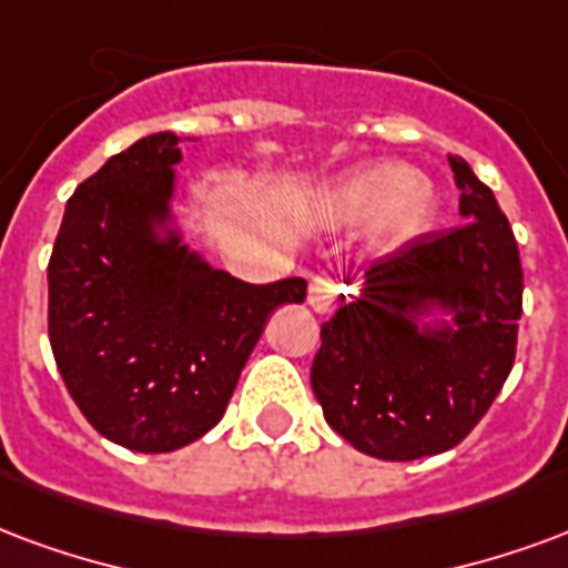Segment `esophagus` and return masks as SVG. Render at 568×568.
Listing matches in <instances>:
<instances>
[{"label": "esophagus", "instance_id": "34e87169", "mask_svg": "<svg viewBox=\"0 0 568 568\" xmlns=\"http://www.w3.org/2000/svg\"><path fill=\"white\" fill-rule=\"evenodd\" d=\"M337 301H339V285L334 283L331 276H316V280L310 283V306H313L316 313H331Z\"/></svg>", "mask_w": 568, "mask_h": 568}]
</instances>
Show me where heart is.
Segmentation results:
<instances>
[{"label":"heart","instance_id":"obj_1","mask_svg":"<svg viewBox=\"0 0 568 568\" xmlns=\"http://www.w3.org/2000/svg\"><path fill=\"white\" fill-rule=\"evenodd\" d=\"M304 213L325 229L367 222V246L388 255L427 234L436 213V189L413 168L373 162L316 189L304 201Z\"/></svg>","mask_w":568,"mask_h":568}]
</instances>
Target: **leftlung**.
Masks as SVG:
<instances>
[{
	"instance_id": "8db88e82",
	"label": "left lung",
	"mask_w": 568,
	"mask_h": 568,
	"mask_svg": "<svg viewBox=\"0 0 568 568\" xmlns=\"http://www.w3.org/2000/svg\"><path fill=\"white\" fill-rule=\"evenodd\" d=\"M464 225L369 264L322 325L313 390L325 422L379 460L455 448L515 364L518 243L494 192L448 155Z\"/></svg>"
}]
</instances>
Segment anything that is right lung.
Segmentation results:
<instances>
[{"instance_id":"add662e5","label":"right lung","mask_w":568,"mask_h":568,"mask_svg":"<svg viewBox=\"0 0 568 568\" xmlns=\"http://www.w3.org/2000/svg\"><path fill=\"white\" fill-rule=\"evenodd\" d=\"M174 132L111 155L65 204L48 264V334L71 400L129 452L195 443L225 415L276 306L306 280L243 283L183 241Z\"/></svg>"}]
</instances>
